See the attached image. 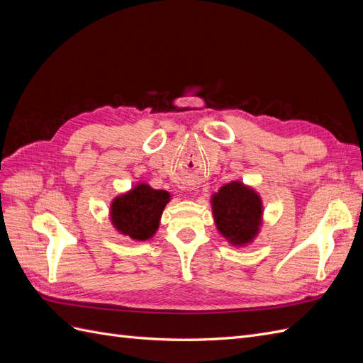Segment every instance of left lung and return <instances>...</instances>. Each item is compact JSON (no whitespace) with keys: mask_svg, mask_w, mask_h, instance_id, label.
Returning a JSON list of instances; mask_svg holds the SVG:
<instances>
[{"mask_svg":"<svg viewBox=\"0 0 363 363\" xmlns=\"http://www.w3.org/2000/svg\"><path fill=\"white\" fill-rule=\"evenodd\" d=\"M212 212L219 233L228 239L230 244L245 245L259 233L262 200L244 183H227L218 194H213Z\"/></svg>","mask_w":363,"mask_h":363,"instance_id":"8db88e82","label":"left lung"}]
</instances>
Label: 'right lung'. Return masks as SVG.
Masks as SVG:
<instances>
[{
  "instance_id": "obj_1",
  "label": "right lung",
  "mask_w": 363,
  "mask_h": 363,
  "mask_svg": "<svg viewBox=\"0 0 363 363\" xmlns=\"http://www.w3.org/2000/svg\"><path fill=\"white\" fill-rule=\"evenodd\" d=\"M171 195L140 183L112 201V224L119 233L135 240H147L156 233L164 206Z\"/></svg>"
}]
</instances>
